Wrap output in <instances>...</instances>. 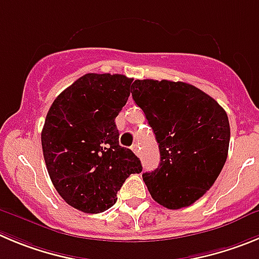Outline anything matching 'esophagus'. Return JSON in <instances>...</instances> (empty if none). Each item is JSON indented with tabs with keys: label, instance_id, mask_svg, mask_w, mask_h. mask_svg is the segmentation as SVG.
Wrapping results in <instances>:
<instances>
[{
	"label": "esophagus",
	"instance_id": "1",
	"mask_svg": "<svg viewBox=\"0 0 259 259\" xmlns=\"http://www.w3.org/2000/svg\"><path fill=\"white\" fill-rule=\"evenodd\" d=\"M132 149H133V152L137 154V156H139V154H141V147H139V144H134V146L132 147Z\"/></svg>",
	"mask_w": 259,
	"mask_h": 259
}]
</instances>
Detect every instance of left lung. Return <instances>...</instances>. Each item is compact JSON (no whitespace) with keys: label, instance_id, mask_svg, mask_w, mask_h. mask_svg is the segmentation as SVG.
I'll use <instances>...</instances> for the list:
<instances>
[{"label":"left lung","instance_id":"8db88e82","mask_svg":"<svg viewBox=\"0 0 259 259\" xmlns=\"http://www.w3.org/2000/svg\"><path fill=\"white\" fill-rule=\"evenodd\" d=\"M132 96L161 154L158 167L143 174L152 198L170 209L190 206L209 190L226 162L228 115L212 97L183 81L135 80Z\"/></svg>","mask_w":259,"mask_h":259}]
</instances>
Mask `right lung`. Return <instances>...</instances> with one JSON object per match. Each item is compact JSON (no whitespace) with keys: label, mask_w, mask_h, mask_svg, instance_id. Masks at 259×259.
Returning a JSON list of instances; mask_svg holds the SVG:
<instances>
[{"label":"right lung","mask_w":259,"mask_h":259,"mask_svg":"<svg viewBox=\"0 0 259 259\" xmlns=\"http://www.w3.org/2000/svg\"><path fill=\"white\" fill-rule=\"evenodd\" d=\"M120 74H85L57 96L46 116L42 149L53 187L85 213H101L117 200L141 159L118 144L115 118L132 92Z\"/></svg>","instance_id":"obj_1"}]
</instances>
